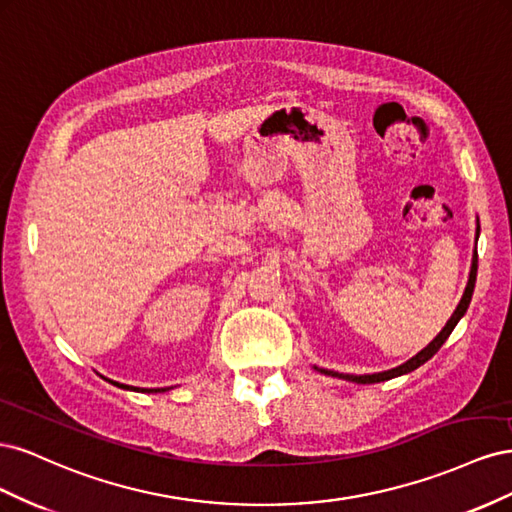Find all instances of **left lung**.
I'll return each mask as SVG.
<instances>
[{"label":"left lung","mask_w":512,"mask_h":512,"mask_svg":"<svg viewBox=\"0 0 512 512\" xmlns=\"http://www.w3.org/2000/svg\"><path fill=\"white\" fill-rule=\"evenodd\" d=\"M478 232H480V226H476V239H478ZM476 269H478V254H476V247H474V256H472V267H470V277H468V286H466V292H463V297L457 305V309L453 312V316L448 318V322L444 324V329L436 335V339L433 342L423 348L421 352H418L416 356H412L410 361H406L404 365H399L395 369H389V371H380V374H367V376H352V374H339V371H331V369H318L320 374L324 376H333V378H342V380H348V382H356V384H374V382H384V380H391V378H397V376H404V374H410V371H414L416 367H421L423 363H427L433 354H436L442 344L448 339V335L453 333V329L457 327V322L463 318V314L468 312V305L472 301V292H474V284H476Z\"/></svg>","instance_id":"8db88e82"}]
</instances>
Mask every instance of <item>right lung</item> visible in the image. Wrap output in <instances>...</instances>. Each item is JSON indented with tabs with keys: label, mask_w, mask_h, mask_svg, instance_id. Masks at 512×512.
<instances>
[{
	"label": "right lung",
	"mask_w": 512,
	"mask_h": 512,
	"mask_svg": "<svg viewBox=\"0 0 512 512\" xmlns=\"http://www.w3.org/2000/svg\"><path fill=\"white\" fill-rule=\"evenodd\" d=\"M108 382H113V380H108ZM115 386H119V389H130V386H126V384H119V382H113ZM136 391V389H134Z\"/></svg>",
	"instance_id": "obj_1"
}]
</instances>
